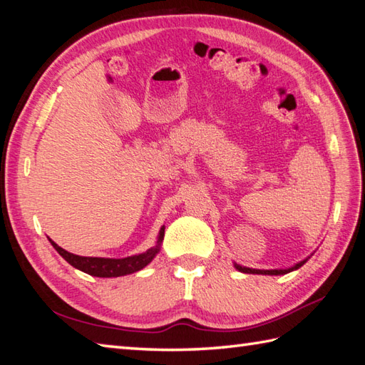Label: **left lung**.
<instances>
[{"instance_id":"left-lung-1","label":"left lung","mask_w":365,"mask_h":365,"mask_svg":"<svg viewBox=\"0 0 365 365\" xmlns=\"http://www.w3.org/2000/svg\"><path fill=\"white\" fill-rule=\"evenodd\" d=\"M307 262V259L306 260H301L299 263H297V265L294 267H292V268H287V269H255V268H246V267H242V265H237L235 263V268L238 269V271H242V273H250V274H269V276H279V274H287V273H290V271H293V269H298V268H301L302 265H304V263Z\"/></svg>"}]
</instances>
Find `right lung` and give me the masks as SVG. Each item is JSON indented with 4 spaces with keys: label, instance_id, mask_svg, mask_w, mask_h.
<instances>
[{
    "label": "right lung",
    "instance_id": "right-lung-1",
    "mask_svg": "<svg viewBox=\"0 0 365 365\" xmlns=\"http://www.w3.org/2000/svg\"><path fill=\"white\" fill-rule=\"evenodd\" d=\"M163 237H165V226L160 229L158 240H157V246L150 247L143 254L138 255H130V257L125 259H105V257H83V255H76L72 252H67L63 247L58 246L56 243L50 240V243L53 245L54 250H56L63 257L71 263V265L76 269L83 271V273H88L91 276H97V277H119V276H125L136 273V271L143 269L144 267L149 265V263L153 260L155 255L160 251V245L163 242Z\"/></svg>",
    "mask_w": 365,
    "mask_h": 365
}]
</instances>
